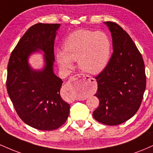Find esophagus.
I'll return each mask as SVG.
<instances>
[{
	"mask_svg": "<svg viewBox=\"0 0 153 153\" xmlns=\"http://www.w3.org/2000/svg\"><path fill=\"white\" fill-rule=\"evenodd\" d=\"M80 77H83V78H85L88 82H91V81H94V78H92L91 76H89V75H84V74H82V75L77 74V75H73V76L71 77V79H70V80L68 81V83H70V82H71V81H72V80H76V79L80 78Z\"/></svg>",
	"mask_w": 153,
	"mask_h": 153,
	"instance_id": "esophagus-1",
	"label": "esophagus"
}]
</instances>
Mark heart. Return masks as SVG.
I'll return each mask as SVG.
<instances>
[{
    "mask_svg": "<svg viewBox=\"0 0 153 153\" xmlns=\"http://www.w3.org/2000/svg\"><path fill=\"white\" fill-rule=\"evenodd\" d=\"M63 50L57 52V61L65 69H71L73 61L78 60L85 73L96 75L106 68L111 55V44L102 32L80 29L67 37Z\"/></svg>",
    "mask_w": 153,
    "mask_h": 153,
    "instance_id": "b5f03b06",
    "label": "heart"
}]
</instances>
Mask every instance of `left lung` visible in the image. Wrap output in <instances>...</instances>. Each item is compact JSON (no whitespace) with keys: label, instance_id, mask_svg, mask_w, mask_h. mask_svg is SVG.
<instances>
[{"label":"left lung","instance_id":"8db88e82","mask_svg":"<svg viewBox=\"0 0 153 153\" xmlns=\"http://www.w3.org/2000/svg\"><path fill=\"white\" fill-rule=\"evenodd\" d=\"M109 29L114 52L105 69L96 77L95 96L99 106L93 113L106 125L122 124L137 113L146 88L142 54L129 35L116 23L103 22Z\"/></svg>","mask_w":153,"mask_h":153}]
</instances>
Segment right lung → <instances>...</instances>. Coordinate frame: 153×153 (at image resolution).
<instances>
[{"label": "right lung", "instance_id": "1", "mask_svg": "<svg viewBox=\"0 0 153 153\" xmlns=\"http://www.w3.org/2000/svg\"><path fill=\"white\" fill-rule=\"evenodd\" d=\"M59 26L42 23L31 26L13 50L8 65L6 88L13 106L23 122L39 130L57 129L70 113V104L59 94L63 81L54 73V39ZM34 53L43 54L41 69L29 64Z\"/></svg>", "mask_w": 153, "mask_h": 153}]
</instances>
